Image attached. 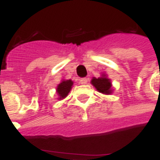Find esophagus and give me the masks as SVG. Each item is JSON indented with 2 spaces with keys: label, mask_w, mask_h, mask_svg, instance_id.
Masks as SVG:
<instances>
[{
  "label": "esophagus",
  "mask_w": 160,
  "mask_h": 160,
  "mask_svg": "<svg viewBox=\"0 0 160 160\" xmlns=\"http://www.w3.org/2000/svg\"><path fill=\"white\" fill-rule=\"evenodd\" d=\"M79 82H80L81 84H85V83H87V82H88V78H85V77L84 78H81Z\"/></svg>",
  "instance_id": "34e87169"
}]
</instances>
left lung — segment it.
I'll list each match as a JSON object with an SVG mask.
<instances>
[{"label": "left lung", "instance_id": "1", "mask_svg": "<svg viewBox=\"0 0 160 160\" xmlns=\"http://www.w3.org/2000/svg\"><path fill=\"white\" fill-rule=\"evenodd\" d=\"M92 83L94 85L96 89L98 90L100 92L105 93V94H109L111 93V83L109 79L107 77H102L100 78H92Z\"/></svg>", "mask_w": 160, "mask_h": 160}]
</instances>
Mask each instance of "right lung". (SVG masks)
Returning <instances> with one entry per match:
<instances>
[{"label":"right lung","mask_w":160,"mask_h":160,"mask_svg":"<svg viewBox=\"0 0 160 160\" xmlns=\"http://www.w3.org/2000/svg\"><path fill=\"white\" fill-rule=\"evenodd\" d=\"M72 85H73V82L71 80H66L58 84L57 88V93L59 96V99H63L68 94Z\"/></svg>","instance_id":"right-lung-1"}]
</instances>
